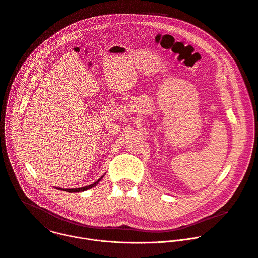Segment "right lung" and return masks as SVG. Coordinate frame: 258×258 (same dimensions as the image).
I'll return each mask as SVG.
<instances>
[{
	"mask_svg": "<svg viewBox=\"0 0 258 258\" xmlns=\"http://www.w3.org/2000/svg\"><path fill=\"white\" fill-rule=\"evenodd\" d=\"M102 178H103V176H102L100 179H98L96 182H94L93 184H90V185H88V186H85V187H81V188H72V189H62V188H58V187H55V188H56V189H58V190L67 191V192H80V191H85V190H88V189H90V188L94 187L96 184H98V182H99Z\"/></svg>",
	"mask_w": 258,
	"mask_h": 258,
	"instance_id": "1",
	"label": "right lung"
}]
</instances>
